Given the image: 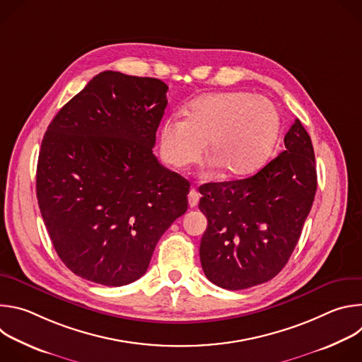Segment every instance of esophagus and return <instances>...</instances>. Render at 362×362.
Masks as SVG:
<instances>
[{
    "label": "esophagus",
    "mask_w": 362,
    "mask_h": 362,
    "mask_svg": "<svg viewBox=\"0 0 362 362\" xmlns=\"http://www.w3.org/2000/svg\"><path fill=\"white\" fill-rule=\"evenodd\" d=\"M199 199H200V194L197 193V190L190 189V192H189V206H190V208H196L197 203H199Z\"/></svg>",
    "instance_id": "obj_1"
}]
</instances>
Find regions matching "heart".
<instances>
[{
    "label": "heart",
    "mask_w": 362,
    "mask_h": 362,
    "mask_svg": "<svg viewBox=\"0 0 362 362\" xmlns=\"http://www.w3.org/2000/svg\"><path fill=\"white\" fill-rule=\"evenodd\" d=\"M281 119L274 103L246 91L197 97L187 119L175 116L160 129V153L166 163L183 169L197 163L209 141V153L228 176L261 169L278 141Z\"/></svg>",
    "instance_id": "b5f03b06"
}]
</instances>
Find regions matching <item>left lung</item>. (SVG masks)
<instances>
[{"label":"left lung","mask_w":362,"mask_h":362,"mask_svg":"<svg viewBox=\"0 0 362 362\" xmlns=\"http://www.w3.org/2000/svg\"><path fill=\"white\" fill-rule=\"evenodd\" d=\"M285 150L256 175L206 183L199 209L208 218L200 240L203 272L238 291L268 282L288 264L317 192L313 141L296 119Z\"/></svg>","instance_id":"8db88e82"}]
</instances>
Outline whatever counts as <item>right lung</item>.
<instances>
[{
	"label": "right lung",
	"mask_w": 362,
	"mask_h": 362,
	"mask_svg": "<svg viewBox=\"0 0 362 362\" xmlns=\"http://www.w3.org/2000/svg\"><path fill=\"white\" fill-rule=\"evenodd\" d=\"M168 88L159 78L103 71L44 134L40 212L60 259L83 279L134 282L187 211L189 182L153 154Z\"/></svg>",
	"instance_id": "add662e5"
}]
</instances>
